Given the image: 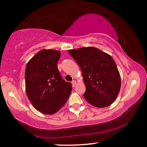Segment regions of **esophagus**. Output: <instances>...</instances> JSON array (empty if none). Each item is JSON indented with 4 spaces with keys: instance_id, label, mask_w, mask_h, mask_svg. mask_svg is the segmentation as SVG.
Here are the masks:
<instances>
[{
    "instance_id": "1",
    "label": "esophagus",
    "mask_w": 147,
    "mask_h": 147,
    "mask_svg": "<svg viewBox=\"0 0 147 147\" xmlns=\"http://www.w3.org/2000/svg\"><path fill=\"white\" fill-rule=\"evenodd\" d=\"M72 85H73V87H75L76 85V82L75 80H73L72 81Z\"/></svg>"
}]
</instances>
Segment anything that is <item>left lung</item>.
Wrapping results in <instances>:
<instances>
[{"label":"left lung","instance_id":"obj_1","mask_svg":"<svg viewBox=\"0 0 147 147\" xmlns=\"http://www.w3.org/2000/svg\"><path fill=\"white\" fill-rule=\"evenodd\" d=\"M68 52L82 71L86 86L85 100L97 108H105L112 104L121 87L120 74L113 58L93 47Z\"/></svg>","mask_w":147,"mask_h":147}]
</instances>
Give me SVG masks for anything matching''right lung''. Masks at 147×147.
Segmentation results:
<instances>
[{
  "instance_id": "right-lung-1",
  "label": "right lung",
  "mask_w": 147,
  "mask_h": 147,
  "mask_svg": "<svg viewBox=\"0 0 147 147\" xmlns=\"http://www.w3.org/2000/svg\"><path fill=\"white\" fill-rule=\"evenodd\" d=\"M61 53L43 49L29 61L25 82L28 98L37 110L53 114L64 106L72 90L70 82L63 79L57 69Z\"/></svg>"
}]
</instances>
